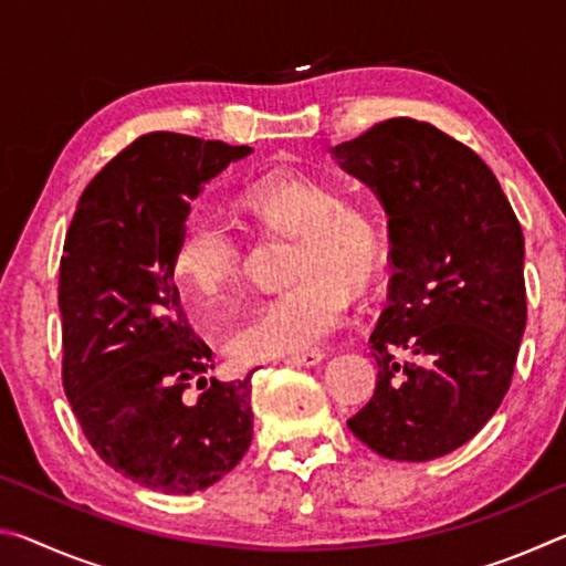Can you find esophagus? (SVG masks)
Here are the masks:
<instances>
[{
  "mask_svg": "<svg viewBox=\"0 0 566 566\" xmlns=\"http://www.w3.org/2000/svg\"><path fill=\"white\" fill-rule=\"evenodd\" d=\"M324 359V354L319 349H312V352H302V354H292V357H284V364H290V367H314V364H319Z\"/></svg>",
  "mask_w": 566,
  "mask_h": 566,
  "instance_id": "34e87169",
  "label": "esophagus"
}]
</instances>
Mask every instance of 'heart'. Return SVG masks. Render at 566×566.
<instances>
[{
    "label": "heart",
    "instance_id": "heart-1",
    "mask_svg": "<svg viewBox=\"0 0 566 566\" xmlns=\"http://www.w3.org/2000/svg\"><path fill=\"white\" fill-rule=\"evenodd\" d=\"M242 205L264 227L300 234L290 282L232 332L229 352L239 361L282 359L310 352L327 339L347 312V286L375 280L385 260L377 219L310 171L280 167L242 191ZM244 266V244L234 227L214 212L187 217L175 247V274L189 294L214 300L234 286Z\"/></svg>",
    "mask_w": 566,
    "mask_h": 566
}]
</instances>
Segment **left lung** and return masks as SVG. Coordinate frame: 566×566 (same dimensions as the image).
<instances>
[{
	"label": "left lung",
	"mask_w": 566,
	"mask_h": 566,
	"mask_svg": "<svg viewBox=\"0 0 566 566\" xmlns=\"http://www.w3.org/2000/svg\"><path fill=\"white\" fill-rule=\"evenodd\" d=\"M389 217L375 397L347 427L397 462L467 444L512 385L526 324L524 234L476 151L429 122H379L332 149Z\"/></svg>",
	"instance_id": "left-lung-1"
}]
</instances>
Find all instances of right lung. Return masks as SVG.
Returning <instances> with one entry per match:
<instances>
[{
    "instance_id": "add662e5",
    "label": "right lung",
    "mask_w": 566,
    "mask_h": 566,
    "mask_svg": "<svg viewBox=\"0 0 566 566\" xmlns=\"http://www.w3.org/2000/svg\"><path fill=\"white\" fill-rule=\"evenodd\" d=\"M249 151L145 134L90 181L64 239L66 399L102 462L147 490H207L252 442V375L207 377L212 349L189 327L175 284L189 202Z\"/></svg>"
}]
</instances>
